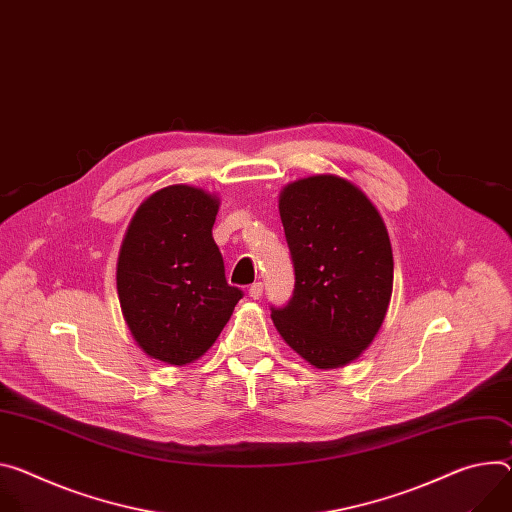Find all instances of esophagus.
Wrapping results in <instances>:
<instances>
[{"mask_svg":"<svg viewBox=\"0 0 512 512\" xmlns=\"http://www.w3.org/2000/svg\"><path fill=\"white\" fill-rule=\"evenodd\" d=\"M249 296H251L253 300H259V298L263 296V284H261V282H255V284L249 288Z\"/></svg>","mask_w":512,"mask_h":512,"instance_id":"1","label":"esophagus"}]
</instances>
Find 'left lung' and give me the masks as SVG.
<instances>
[{"label": "left lung", "mask_w": 512, "mask_h": 512, "mask_svg": "<svg viewBox=\"0 0 512 512\" xmlns=\"http://www.w3.org/2000/svg\"><path fill=\"white\" fill-rule=\"evenodd\" d=\"M280 214L296 282L288 304L271 306L275 329L314 367L345 365L374 341L388 310V230L374 204L335 175L290 183Z\"/></svg>", "instance_id": "8db88e82"}]
</instances>
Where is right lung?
I'll use <instances>...</instances> for the list:
<instances>
[{
	"mask_svg": "<svg viewBox=\"0 0 512 512\" xmlns=\"http://www.w3.org/2000/svg\"><path fill=\"white\" fill-rule=\"evenodd\" d=\"M218 200L169 185L136 210L118 257L128 329L153 359L185 365L218 339L243 290L230 286L212 226Z\"/></svg>",
	"mask_w": 512,
	"mask_h": 512,
	"instance_id": "add662e5",
	"label": "right lung"
}]
</instances>
